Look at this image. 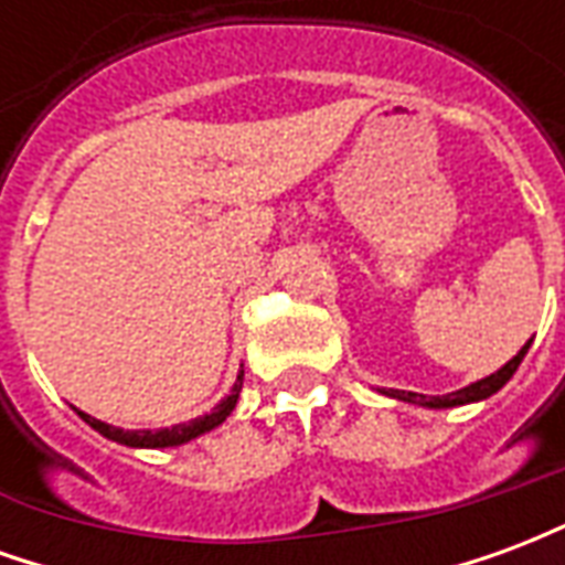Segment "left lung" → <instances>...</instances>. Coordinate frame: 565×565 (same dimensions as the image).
Masks as SVG:
<instances>
[{
  "mask_svg": "<svg viewBox=\"0 0 565 565\" xmlns=\"http://www.w3.org/2000/svg\"><path fill=\"white\" fill-rule=\"evenodd\" d=\"M530 344H533V339L523 344L521 351L511 356L505 366L497 369L493 375H487V379L475 381V384H469V387H460V391H454V393H441V396H424V393L393 391V387H379V393H384V396H391V399H399V403L424 405V408H457V405L484 403V399H490L493 393H499V391H502V387H505V384H509L511 375L518 372V366H521V360H523V356H526V351H530Z\"/></svg>",
  "mask_w": 565,
  "mask_h": 565,
  "instance_id": "left-lung-1",
  "label": "left lung"
}]
</instances>
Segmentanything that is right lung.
I'll list each match as a JSON object with an SVG mask.
<instances>
[{"mask_svg":"<svg viewBox=\"0 0 565 565\" xmlns=\"http://www.w3.org/2000/svg\"><path fill=\"white\" fill-rule=\"evenodd\" d=\"M242 384H245V369L235 375V384L230 387V393L211 408L209 415L193 417V420H186V424L162 426V429H120V426L96 420V417H90L87 412H81V408H75V412H78V417L84 424H90L99 436L111 438L117 445H127V448H178V445H186V441H193V438L205 436V433H211L214 426H221L226 417L233 415L235 403H238V393H242Z\"/></svg>","mask_w":565,"mask_h":565,"instance_id":"add662e5","label":"right lung"}]
</instances>
